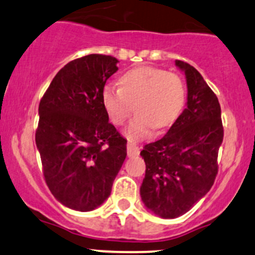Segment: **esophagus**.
Here are the masks:
<instances>
[{"instance_id": "obj_1", "label": "esophagus", "mask_w": 255, "mask_h": 255, "mask_svg": "<svg viewBox=\"0 0 255 255\" xmlns=\"http://www.w3.org/2000/svg\"><path fill=\"white\" fill-rule=\"evenodd\" d=\"M127 153L128 157H134L139 154V147L134 142H128L127 144Z\"/></svg>"}]
</instances>
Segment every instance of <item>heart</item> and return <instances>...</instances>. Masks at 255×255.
I'll return each instance as SVG.
<instances>
[{
  "mask_svg": "<svg viewBox=\"0 0 255 255\" xmlns=\"http://www.w3.org/2000/svg\"><path fill=\"white\" fill-rule=\"evenodd\" d=\"M186 85L180 75L154 67H139L120 78V87L107 85L102 90V103L114 125L120 126L136 115L126 127L131 140L148 136L176 121L186 103ZM134 107H132V104Z\"/></svg>",
  "mask_w": 255,
  "mask_h": 255,
  "instance_id": "heart-1",
  "label": "heart"
}]
</instances>
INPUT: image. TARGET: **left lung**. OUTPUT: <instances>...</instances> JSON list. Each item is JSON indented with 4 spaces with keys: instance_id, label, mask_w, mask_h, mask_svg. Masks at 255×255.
Instances as JSON below:
<instances>
[{
    "instance_id": "obj_1",
    "label": "left lung",
    "mask_w": 255,
    "mask_h": 255,
    "mask_svg": "<svg viewBox=\"0 0 255 255\" xmlns=\"http://www.w3.org/2000/svg\"><path fill=\"white\" fill-rule=\"evenodd\" d=\"M175 64L186 75L187 107L162 139L140 152L146 164L141 200L162 218L184 215L211 189L224 135L217 96L194 67Z\"/></svg>"
}]
</instances>
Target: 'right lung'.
Here are the masks:
<instances>
[{"label":"right lung","mask_w":255,"mask_h":255,"mask_svg":"<svg viewBox=\"0 0 255 255\" xmlns=\"http://www.w3.org/2000/svg\"><path fill=\"white\" fill-rule=\"evenodd\" d=\"M118 62L99 54L71 61L40 99L36 145L44 178L52 195L75 211H92L109 198L127 156V140L102 103Z\"/></svg>","instance_id":"obj_1"}]
</instances>
